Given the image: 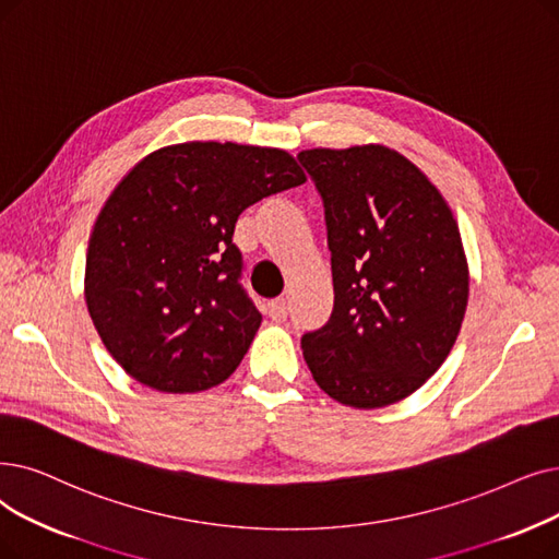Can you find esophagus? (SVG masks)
<instances>
[{
    "instance_id": "34e87169",
    "label": "esophagus",
    "mask_w": 559,
    "mask_h": 559,
    "mask_svg": "<svg viewBox=\"0 0 559 559\" xmlns=\"http://www.w3.org/2000/svg\"><path fill=\"white\" fill-rule=\"evenodd\" d=\"M287 312H289V304H287V299H274V301H270V318L274 320V322H283L285 318H287Z\"/></svg>"
}]
</instances>
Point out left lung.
I'll return each instance as SVG.
<instances>
[{
    "label": "left lung",
    "mask_w": 559,
    "mask_h": 559,
    "mask_svg": "<svg viewBox=\"0 0 559 559\" xmlns=\"http://www.w3.org/2000/svg\"><path fill=\"white\" fill-rule=\"evenodd\" d=\"M324 203L333 272L329 322L301 337L312 379L335 402L408 397L448 358L468 304V262L441 191L379 143L301 151Z\"/></svg>",
    "instance_id": "8db88e82"
}]
</instances>
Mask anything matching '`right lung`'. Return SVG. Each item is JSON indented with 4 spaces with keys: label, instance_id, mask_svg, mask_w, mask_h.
I'll return each instance as SVG.
<instances>
[{
    "label": "right lung",
    "instance_id": "add662e5",
    "mask_svg": "<svg viewBox=\"0 0 559 559\" xmlns=\"http://www.w3.org/2000/svg\"><path fill=\"white\" fill-rule=\"evenodd\" d=\"M301 182L289 153L230 141L166 145L118 182L88 239L84 297L120 368L162 393L237 370L262 322L239 283L237 216Z\"/></svg>",
    "mask_w": 559,
    "mask_h": 559
}]
</instances>
